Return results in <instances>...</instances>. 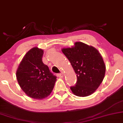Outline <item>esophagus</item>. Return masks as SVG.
Segmentation results:
<instances>
[{
    "instance_id": "esophagus-1",
    "label": "esophagus",
    "mask_w": 123,
    "mask_h": 123,
    "mask_svg": "<svg viewBox=\"0 0 123 123\" xmlns=\"http://www.w3.org/2000/svg\"><path fill=\"white\" fill-rule=\"evenodd\" d=\"M57 76L59 77L60 78H63V73H60V74H58Z\"/></svg>"
}]
</instances>
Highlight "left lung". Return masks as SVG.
Returning <instances> with one entry per match:
<instances>
[{"instance_id": "obj_1", "label": "left lung", "mask_w": 123, "mask_h": 123, "mask_svg": "<svg viewBox=\"0 0 123 123\" xmlns=\"http://www.w3.org/2000/svg\"><path fill=\"white\" fill-rule=\"evenodd\" d=\"M62 51L77 74L76 85L70 87L72 92L80 97H85L94 93L101 84L105 73V65L98 50L91 46L77 42L74 46L63 48Z\"/></svg>"}]
</instances>
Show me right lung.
I'll return each instance as SVG.
<instances>
[{
  "instance_id": "1",
  "label": "right lung",
  "mask_w": 123,
  "mask_h": 123,
  "mask_svg": "<svg viewBox=\"0 0 123 123\" xmlns=\"http://www.w3.org/2000/svg\"><path fill=\"white\" fill-rule=\"evenodd\" d=\"M43 54L42 49L32 48L24 56L17 71L18 82L23 92L39 100L50 95L57 80V77L43 63Z\"/></svg>"
}]
</instances>
